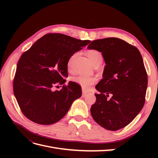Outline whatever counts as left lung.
<instances>
[{"mask_svg": "<svg viewBox=\"0 0 158 158\" xmlns=\"http://www.w3.org/2000/svg\"><path fill=\"white\" fill-rule=\"evenodd\" d=\"M81 40L62 33H47L23 52L13 82L22 113L30 121L49 125L60 121L79 98L75 82L65 84L70 57L82 49ZM59 83L57 90L52 85Z\"/></svg>", "mask_w": 158, "mask_h": 158, "instance_id": "left-lung-1", "label": "left lung"}]
</instances>
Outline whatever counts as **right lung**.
<instances>
[{
    "label": "right lung",
    "instance_id": "1",
    "mask_svg": "<svg viewBox=\"0 0 158 158\" xmlns=\"http://www.w3.org/2000/svg\"><path fill=\"white\" fill-rule=\"evenodd\" d=\"M93 47L102 52L106 66L91 114L104 128L117 131L131 123L144 107L148 86L144 62L136 47L117 37L95 40Z\"/></svg>",
    "mask_w": 158,
    "mask_h": 158
}]
</instances>
